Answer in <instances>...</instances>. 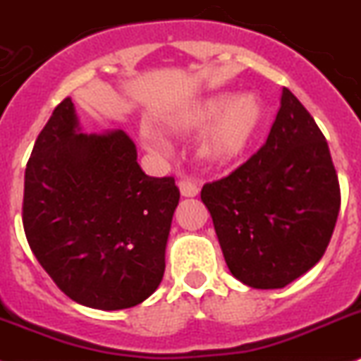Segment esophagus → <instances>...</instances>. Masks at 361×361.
<instances>
[{
    "label": "esophagus",
    "instance_id": "1",
    "mask_svg": "<svg viewBox=\"0 0 361 361\" xmlns=\"http://www.w3.org/2000/svg\"><path fill=\"white\" fill-rule=\"evenodd\" d=\"M178 190H180V193H183V197H195L197 193H199V186H197V183L193 180V178H180L178 180Z\"/></svg>",
    "mask_w": 361,
    "mask_h": 361
}]
</instances>
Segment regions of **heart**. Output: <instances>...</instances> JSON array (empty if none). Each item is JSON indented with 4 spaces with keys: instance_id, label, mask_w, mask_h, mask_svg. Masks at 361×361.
<instances>
[{
    "instance_id": "1",
    "label": "heart",
    "mask_w": 361,
    "mask_h": 361,
    "mask_svg": "<svg viewBox=\"0 0 361 361\" xmlns=\"http://www.w3.org/2000/svg\"><path fill=\"white\" fill-rule=\"evenodd\" d=\"M263 122V107L254 94L230 97L214 92L173 109L162 124L171 133H192L206 128L201 137V153L215 166L235 164L250 149ZM151 149H159L160 140L147 135Z\"/></svg>"
}]
</instances>
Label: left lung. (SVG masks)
Masks as SVG:
<instances>
[{
  "label": "left lung",
  "instance_id": "1",
  "mask_svg": "<svg viewBox=\"0 0 361 361\" xmlns=\"http://www.w3.org/2000/svg\"><path fill=\"white\" fill-rule=\"evenodd\" d=\"M228 269L254 288H283L327 250L340 183L322 129L286 87L261 149L202 186Z\"/></svg>",
  "mask_w": 361,
  "mask_h": 361
}]
</instances>
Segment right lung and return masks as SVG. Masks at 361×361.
I'll list each match as a JSON object with an SVG mask.
<instances>
[{
    "instance_id": "add662e5",
    "label": "right lung",
    "mask_w": 361,
    "mask_h": 361,
    "mask_svg": "<svg viewBox=\"0 0 361 361\" xmlns=\"http://www.w3.org/2000/svg\"><path fill=\"white\" fill-rule=\"evenodd\" d=\"M178 197L173 177L144 173L122 129L82 133L66 98L27 162L23 230L43 270L71 300L129 309L162 281Z\"/></svg>"
}]
</instances>
